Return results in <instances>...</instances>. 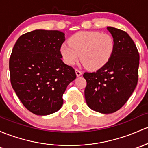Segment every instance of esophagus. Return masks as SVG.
Instances as JSON below:
<instances>
[{"label":"esophagus","mask_w":148,"mask_h":148,"mask_svg":"<svg viewBox=\"0 0 148 148\" xmlns=\"http://www.w3.org/2000/svg\"><path fill=\"white\" fill-rule=\"evenodd\" d=\"M75 73L76 75H77V77H79V76H80L81 75H82V71H80V70L78 69H75Z\"/></svg>","instance_id":"obj_1"}]
</instances>
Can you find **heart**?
Listing matches in <instances>:
<instances>
[{
	"label": "heart",
	"mask_w": 148,
	"mask_h": 148,
	"mask_svg": "<svg viewBox=\"0 0 148 148\" xmlns=\"http://www.w3.org/2000/svg\"><path fill=\"white\" fill-rule=\"evenodd\" d=\"M115 42L107 33L97 31H81L63 43L60 53L63 61L73 66L80 58L85 66L90 70H97L108 63L114 53Z\"/></svg>",
	"instance_id": "heart-1"
}]
</instances>
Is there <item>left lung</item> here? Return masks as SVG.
<instances>
[{
	"mask_svg": "<svg viewBox=\"0 0 148 148\" xmlns=\"http://www.w3.org/2000/svg\"><path fill=\"white\" fill-rule=\"evenodd\" d=\"M115 42L110 60L96 72L85 73V97L90 109L102 114L120 109L134 91L138 80L140 56L130 36L107 27Z\"/></svg>",
	"mask_w": 148,
	"mask_h": 148,
	"instance_id": "obj_1",
	"label": "left lung"
}]
</instances>
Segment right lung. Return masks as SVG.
Listing matches in <instances>:
<instances>
[{
	"mask_svg": "<svg viewBox=\"0 0 148 148\" xmlns=\"http://www.w3.org/2000/svg\"><path fill=\"white\" fill-rule=\"evenodd\" d=\"M64 33L36 29L19 37L9 61L10 82L29 112L46 116L59 110L63 95L76 78L75 70L61 60Z\"/></svg>",
	"mask_w": 148,
	"mask_h": 148,
	"instance_id": "right-lung-1",
	"label": "right lung"
}]
</instances>
